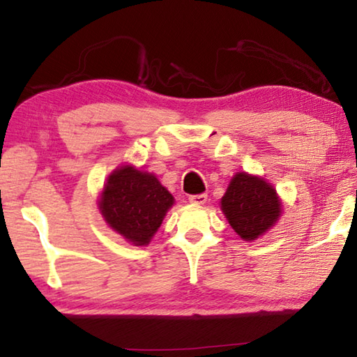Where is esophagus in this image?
I'll return each instance as SVG.
<instances>
[{
    "label": "esophagus",
    "mask_w": 357,
    "mask_h": 357,
    "mask_svg": "<svg viewBox=\"0 0 357 357\" xmlns=\"http://www.w3.org/2000/svg\"><path fill=\"white\" fill-rule=\"evenodd\" d=\"M188 201H190L192 204L201 206V204H204V202L207 201V195H206V193H199V195H190V197H188Z\"/></svg>",
    "instance_id": "obj_1"
}]
</instances>
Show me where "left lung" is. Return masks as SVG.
<instances>
[{
    "label": "left lung",
    "instance_id": "left-lung-1",
    "mask_svg": "<svg viewBox=\"0 0 357 357\" xmlns=\"http://www.w3.org/2000/svg\"><path fill=\"white\" fill-rule=\"evenodd\" d=\"M221 211L243 240L252 241L275 225L282 204L275 188L266 181L241 172L232 178L221 198Z\"/></svg>",
    "mask_w": 357,
    "mask_h": 357
}]
</instances>
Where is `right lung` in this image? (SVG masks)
I'll return each mask as SVG.
<instances>
[{
	"mask_svg": "<svg viewBox=\"0 0 357 357\" xmlns=\"http://www.w3.org/2000/svg\"><path fill=\"white\" fill-rule=\"evenodd\" d=\"M173 202L172 193L155 174L122 165L108 176L99 208L111 229L135 246H145Z\"/></svg>",
	"mask_w": 357,
	"mask_h": 357,
	"instance_id": "obj_1",
	"label": "right lung"
}]
</instances>
